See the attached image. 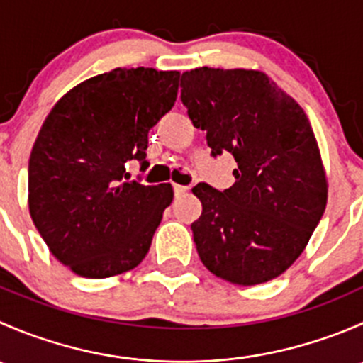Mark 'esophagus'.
Here are the masks:
<instances>
[{
	"instance_id": "1",
	"label": "esophagus",
	"mask_w": 363,
	"mask_h": 363,
	"mask_svg": "<svg viewBox=\"0 0 363 363\" xmlns=\"http://www.w3.org/2000/svg\"><path fill=\"white\" fill-rule=\"evenodd\" d=\"M174 191H175V196H181V195H186V193L189 191V188H188V186L174 184Z\"/></svg>"
}]
</instances>
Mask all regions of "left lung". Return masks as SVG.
<instances>
[{
    "label": "left lung",
    "mask_w": 363,
    "mask_h": 363,
    "mask_svg": "<svg viewBox=\"0 0 363 363\" xmlns=\"http://www.w3.org/2000/svg\"><path fill=\"white\" fill-rule=\"evenodd\" d=\"M181 100L212 155L232 152L235 184L193 188L200 259L233 284L267 283L302 255L327 207L328 181L306 112L269 75L251 68L182 73Z\"/></svg>",
    "instance_id": "8db88e82"
}]
</instances>
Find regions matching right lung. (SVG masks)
Instances as JSON below:
<instances>
[{
	"mask_svg": "<svg viewBox=\"0 0 363 363\" xmlns=\"http://www.w3.org/2000/svg\"><path fill=\"white\" fill-rule=\"evenodd\" d=\"M179 77L116 68L72 87L43 121L29 156V214L77 276H117L147 255L174 188L126 181L124 164L147 167L149 130L174 107Z\"/></svg>",
	"mask_w": 363,
	"mask_h": 363,
	"instance_id": "obj_1",
	"label": "right lung"
}]
</instances>
